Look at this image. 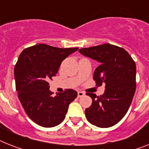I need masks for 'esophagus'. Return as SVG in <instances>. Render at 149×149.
<instances>
[{"label":"esophagus","instance_id":"obj_1","mask_svg":"<svg viewBox=\"0 0 149 149\" xmlns=\"http://www.w3.org/2000/svg\"><path fill=\"white\" fill-rule=\"evenodd\" d=\"M84 94H84V92H82V91L77 92V97H83Z\"/></svg>","mask_w":149,"mask_h":149}]
</instances>
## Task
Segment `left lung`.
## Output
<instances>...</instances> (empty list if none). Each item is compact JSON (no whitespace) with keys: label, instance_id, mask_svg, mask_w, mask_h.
I'll return each mask as SVG.
<instances>
[{"label":"left lung","instance_id":"8db88e82","mask_svg":"<svg viewBox=\"0 0 149 149\" xmlns=\"http://www.w3.org/2000/svg\"><path fill=\"white\" fill-rule=\"evenodd\" d=\"M78 51L99 62L94 80L97 86L105 85L103 95L87 93L92 104L85 110L86 118L97 127H111L124 117L132 103L136 88V63L124 49L109 43Z\"/></svg>","mask_w":149,"mask_h":149}]
</instances>
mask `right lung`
<instances>
[{"instance_id":"add662e5","label":"right lung","mask_w":149,"mask_h":149,"mask_svg":"<svg viewBox=\"0 0 149 149\" xmlns=\"http://www.w3.org/2000/svg\"><path fill=\"white\" fill-rule=\"evenodd\" d=\"M77 49L38 44L19 55L14 67L16 91L28 116L39 126L49 128L61 123L69 104L77 97L72 89L53 97L49 81L57 74L62 61Z\"/></svg>"}]
</instances>
